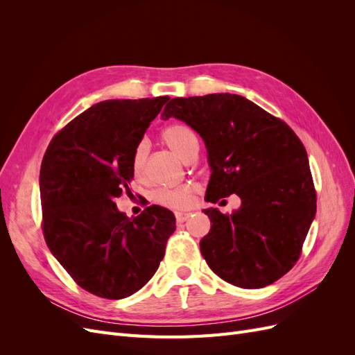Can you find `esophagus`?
I'll use <instances>...</instances> for the list:
<instances>
[{
    "mask_svg": "<svg viewBox=\"0 0 355 355\" xmlns=\"http://www.w3.org/2000/svg\"><path fill=\"white\" fill-rule=\"evenodd\" d=\"M189 216H191L189 211H176V213H175V218H176V222H178V223L185 222Z\"/></svg>",
    "mask_w": 355,
    "mask_h": 355,
    "instance_id": "obj_1",
    "label": "esophagus"
}]
</instances>
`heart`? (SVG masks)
Instances as JSON below:
<instances>
[{"label": "heart", "instance_id": "heart-1", "mask_svg": "<svg viewBox=\"0 0 355 355\" xmlns=\"http://www.w3.org/2000/svg\"><path fill=\"white\" fill-rule=\"evenodd\" d=\"M163 142L184 161H191L198 153V137L191 127L185 124H171L161 133ZM148 157V145L139 142L132 154V171L136 178L145 175V163ZM196 185L185 184L178 188H161L154 194V200L170 209H188L196 196Z\"/></svg>", "mask_w": 355, "mask_h": 355}]
</instances>
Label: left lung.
I'll use <instances>...</instances> for the list:
<instances>
[{"label": "left lung", "instance_id": "8db88e82", "mask_svg": "<svg viewBox=\"0 0 355 355\" xmlns=\"http://www.w3.org/2000/svg\"><path fill=\"white\" fill-rule=\"evenodd\" d=\"M202 137L211 176L206 200L237 194L231 214L206 209L211 228L200 241L210 270L243 288L270 286L297 262L317 196L304 144L283 120L239 94L175 98L163 118Z\"/></svg>", "mask_w": 355, "mask_h": 355}]
</instances>
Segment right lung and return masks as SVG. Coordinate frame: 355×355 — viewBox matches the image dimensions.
<instances>
[{"instance_id":"right-lung-1","label":"right lung","mask_w":355,"mask_h":355,"mask_svg":"<svg viewBox=\"0 0 355 355\" xmlns=\"http://www.w3.org/2000/svg\"><path fill=\"white\" fill-rule=\"evenodd\" d=\"M168 96L93 105L51 139L41 163L42 234L72 280L105 299L136 293L158 270L175 214L146 207L135 219L115 198L132 194V154Z\"/></svg>"}]
</instances>
